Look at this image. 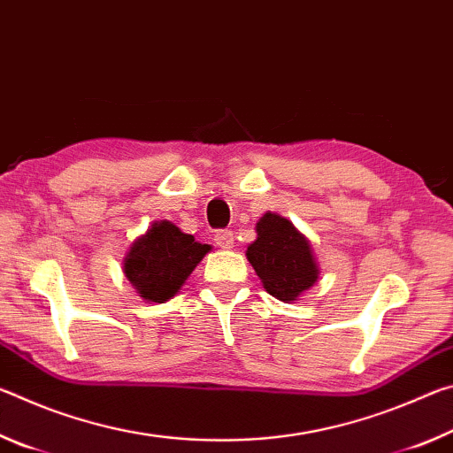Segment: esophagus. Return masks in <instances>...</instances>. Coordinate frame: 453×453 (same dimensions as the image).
Listing matches in <instances>:
<instances>
[{
    "instance_id": "1",
    "label": "esophagus",
    "mask_w": 453,
    "mask_h": 453,
    "mask_svg": "<svg viewBox=\"0 0 453 453\" xmlns=\"http://www.w3.org/2000/svg\"><path fill=\"white\" fill-rule=\"evenodd\" d=\"M216 243L221 250H232L234 248V234L227 232V229H221L216 234Z\"/></svg>"
}]
</instances>
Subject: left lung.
Here are the masks:
<instances>
[{"mask_svg": "<svg viewBox=\"0 0 453 453\" xmlns=\"http://www.w3.org/2000/svg\"><path fill=\"white\" fill-rule=\"evenodd\" d=\"M257 237L245 257L254 267L267 294L294 303L319 280V265L311 243L300 229L280 213L265 211L256 224Z\"/></svg>", "mask_w": 453, "mask_h": 453, "instance_id": "obj_1", "label": "left lung"}]
</instances>
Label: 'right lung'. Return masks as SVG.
Returning a JSON list of instances; mask_svg holds the SVG:
<instances>
[{"mask_svg":"<svg viewBox=\"0 0 453 453\" xmlns=\"http://www.w3.org/2000/svg\"><path fill=\"white\" fill-rule=\"evenodd\" d=\"M210 251L211 245L196 242L172 221H153L148 232L129 243L124 273L143 302L164 303L178 294Z\"/></svg>","mask_w":453,"mask_h":453,"instance_id":"1","label":"right lung"}]
</instances>
